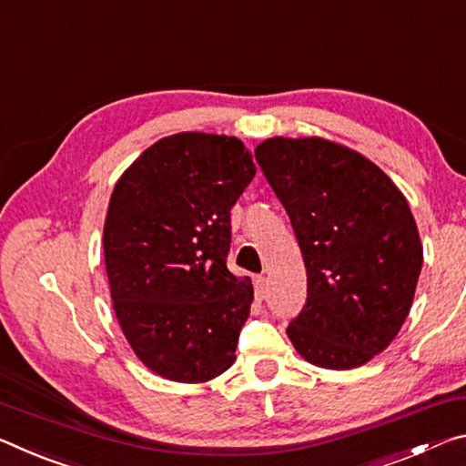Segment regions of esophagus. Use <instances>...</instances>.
<instances>
[{"mask_svg": "<svg viewBox=\"0 0 466 466\" xmlns=\"http://www.w3.org/2000/svg\"><path fill=\"white\" fill-rule=\"evenodd\" d=\"M254 287H256V295L260 297V299H264L266 289H268V280H266V277H256L254 279Z\"/></svg>", "mask_w": 466, "mask_h": 466, "instance_id": "34e87169", "label": "esophagus"}]
</instances>
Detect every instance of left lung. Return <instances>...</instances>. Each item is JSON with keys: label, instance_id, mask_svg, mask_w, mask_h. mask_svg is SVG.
I'll list each match as a JSON object with an SVG mask.
<instances>
[{"label": "left lung", "instance_id": "1", "mask_svg": "<svg viewBox=\"0 0 466 466\" xmlns=\"http://www.w3.org/2000/svg\"><path fill=\"white\" fill-rule=\"evenodd\" d=\"M256 161L308 272L289 340L318 368H360L390 345L413 305L423 246L407 198L368 157L319 136H274Z\"/></svg>", "mask_w": 466, "mask_h": 466}]
</instances>
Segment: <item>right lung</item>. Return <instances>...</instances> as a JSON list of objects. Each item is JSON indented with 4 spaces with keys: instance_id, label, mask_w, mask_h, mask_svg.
Segmentation results:
<instances>
[{
    "instance_id": "1",
    "label": "right lung",
    "mask_w": 466,
    "mask_h": 466,
    "mask_svg": "<svg viewBox=\"0 0 466 466\" xmlns=\"http://www.w3.org/2000/svg\"><path fill=\"white\" fill-rule=\"evenodd\" d=\"M256 165L235 136L181 132L121 173L103 227L117 322L150 371L202 384L235 361L249 277L227 268L231 208Z\"/></svg>"
}]
</instances>
